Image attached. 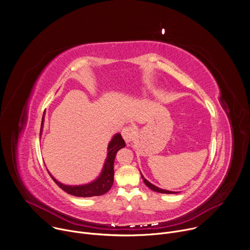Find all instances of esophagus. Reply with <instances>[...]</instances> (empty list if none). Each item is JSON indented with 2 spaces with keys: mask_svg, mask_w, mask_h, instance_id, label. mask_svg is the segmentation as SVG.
I'll use <instances>...</instances> for the list:
<instances>
[{
  "mask_svg": "<svg viewBox=\"0 0 250 250\" xmlns=\"http://www.w3.org/2000/svg\"><path fill=\"white\" fill-rule=\"evenodd\" d=\"M122 135L126 143L131 142L135 137V129L132 126H125L122 129Z\"/></svg>",
  "mask_w": 250,
  "mask_h": 250,
  "instance_id": "34e87169",
  "label": "esophagus"
}]
</instances>
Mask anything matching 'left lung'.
I'll return each mask as SVG.
<instances>
[{
    "label": "left lung",
    "instance_id": "1",
    "mask_svg": "<svg viewBox=\"0 0 250 250\" xmlns=\"http://www.w3.org/2000/svg\"><path fill=\"white\" fill-rule=\"evenodd\" d=\"M141 177H142V179H143V182H144V184L150 188V189H152V190H154V191H156V192H160V193H167V194H171V193H177V192H174V191H170V190H164V189H161V188H157V187H155V186H153L152 184H150L142 175H141Z\"/></svg>",
    "mask_w": 250,
    "mask_h": 250
}]
</instances>
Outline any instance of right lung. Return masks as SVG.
Here are the masks:
<instances>
[{"label":"right lung","instance_id":"right-lung-1","mask_svg":"<svg viewBox=\"0 0 250 250\" xmlns=\"http://www.w3.org/2000/svg\"><path fill=\"white\" fill-rule=\"evenodd\" d=\"M43 121H44V115L42 118L41 123V130L43 127ZM125 146V140L123 139L122 135L120 133L116 134L108 146V155L107 159L104 164L103 171L100 175V177L94 181L91 184L85 185V186H76V187H70V186H64L59 182H57L50 174L53 181L57 184V186L62 188L63 191H65L68 194L77 196V197H91V196H98L103 195L106 192L110 190V188L113 186L114 183V161L117 152Z\"/></svg>","mask_w":250,"mask_h":250}]
</instances>
